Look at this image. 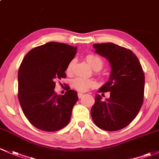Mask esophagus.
<instances>
[{"mask_svg": "<svg viewBox=\"0 0 159 159\" xmlns=\"http://www.w3.org/2000/svg\"><path fill=\"white\" fill-rule=\"evenodd\" d=\"M82 96H83V93H78V97L79 98H82Z\"/></svg>", "mask_w": 159, "mask_h": 159, "instance_id": "1", "label": "esophagus"}]
</instances>
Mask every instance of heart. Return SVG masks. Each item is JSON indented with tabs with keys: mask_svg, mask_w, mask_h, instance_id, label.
<instances>
[{
	"mask_svg": "<svg viewBox=\"0 0 159 159\" xmlns=\"http://www.w3.org/2000/svg\"><path fill=\"white\" fill-rule=\"evenodd\" d=\"M86 61H88V64L91 66V68H93L96 71H99L103 68V60L102 59L101 57L95 54H88L87 55ZM75 64V60L72 59L69 63H68V66L66 68V72L67 74H71L72 72L73 66ZM96 82L92 79H88V78H81V77H77L74 78L71 81V86L76 89L77 91H81V92H84V91H88L91 88H94L96 86Z\"/></svg>",
	"mask_w": 159,
	"mask_h": 159,
	"instance_id": "1",
	"label": "heart"
}]
</instances>
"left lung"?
<instances>
[{
  "label": "left lung",
  "instance_id": "left-lung-1",
  "mask_svg": "<svg viewBox=\"0 0 159 159\" xmlns=\"http://www.w3.org/2000/svg\"><path fill=\"white\" fill-rule=\"evenodd\" d=\"M95 52L109 60L110 79L98 93L110 92L101 101L95 97L91 110L93 123L106 131H116L127 126L136 118L143 103L145 75L136 55L130 49L112 43L93 44Z\"/></svg>",
  "mask_w": 159,
  "mask_h": 159
}]
</instances>
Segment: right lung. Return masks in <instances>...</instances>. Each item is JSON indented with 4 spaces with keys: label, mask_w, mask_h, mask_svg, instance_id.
<instances>
[{
    "label": "right lung",
    "mask_w": 159,
    "mask_h": 159,
    "mask_svg": "<svg viewBox=\"0 0 159 159\" xmlns=\"http://www.w3.org/2000/svg\"><path fill=\"white\" fill-rule=\"evenodd\" d=\"M77 46L50 42L31 49L18 71V99L23 112L35 127L55 132L68 125L78 93L68 87L64 95L55 93L56 80L66 78V68Z\"/></svg>",
    "instance_id": "right-lung-1"
}]
</instances>
